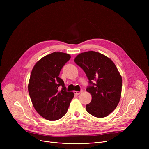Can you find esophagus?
Here are the masks:
<instances>
[{"mask_svg":"<svg viewBox=\"0 0 149 149\" xmlns=\"http://www.w3.org/2000/svg\"><path fill=\"white\" fill-rule=\"evenodd\" d=\"M74 94H75V95H79V94H80V93H81V92L74 91Z\"/></svg>","mask_w":149,"mask_h":149,"instance_id":"34e87169","label":"esophagus"}]
</instances>
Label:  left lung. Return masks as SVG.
<instances>
[{
  "label": "left lung",
  "instance_id": "1",
  "mask_svg": "<svg viewBox=\"0 0 149 149\" xmlns=\"http://www.w3.org/2000/svg\"><path fill=\"white\" fill-rule=\"evenodd\" d=\"M74 61L89 80L86 91L92 100L86 106V111L97 118L107 116L118 106L121 98L122 78L118 69L110 58L95 51L81 53Z\"/></svg>",
  "mask_w": 149,
  "mask_h": 149
}]
</instances>
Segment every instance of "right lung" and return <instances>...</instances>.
<instances>
[{
    "label": "right lung",
    "mask_w": 149,
    "mask_h": 149,
    "mask_svg": "<svg viewBox=\"0 0 149 149\" xmlns=\"http://www.w3.org/2000/svg\"><path fill=\"white\" fill-rule=\"evenodd\" d=\"M70 58L68 54L51 53L38 61L31 72L29 94L36 111L46 120L56 121L62 118L74 98V93L66 91L63 80L58 77Z\"/></svg>",
    "instance_id": "1"
}]
</instances>
